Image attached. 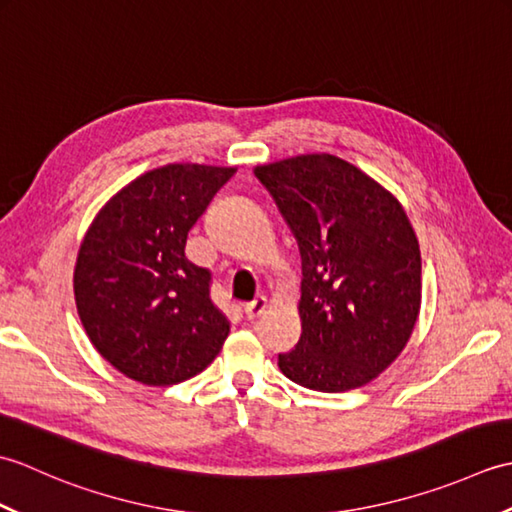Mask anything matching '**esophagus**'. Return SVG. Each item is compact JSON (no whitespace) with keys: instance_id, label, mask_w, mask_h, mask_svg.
I'll return each instance as SVG.
<instances>
[{"instance_id":"34e87169","label":"esophagus","mask_w":512,"mask_h":512,"mask_svg":"<svg viewBox=\"0 0 512 512\" xmlns=\"http://www.w3.org/2000/svg\"><path fill=\"white\" fill-rule=\"evenodd\" d=\"M266 308H268V299L266 297H257V299H253L250 303H246L244 312H246L248 319H257L259 314H264Z\"/></svg>"}]
</instances>
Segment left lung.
<instances>
[{
    "mask_svg": "<svg viewBox=\"0 0 512 512\" xmlns=\"http://www.w3.org/2000/svg\"><path fill=\"white\" fill-rule=\"evenodd\" d=\"M255 176L301 253V339L279 369L325 394L367 385L405 350L420 312V246L405 209L332 154L268 162Z\"/></svg>",
    "mask_w": 512,
    "mask_h": 512,
    "instance_id": "left-lung-1",
    "label": "left lung"
}]
</instances>
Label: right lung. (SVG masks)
<instances>
[{"mask_svg":"<svg viewBox=\"0 0 512 512\" xmlns=\"http://www.w3.org/2000/svg\"><path fill=\"white\" fill-rule=\"evenodd\" d=\"M235 167L173 162L138 176L96 213L74 266L85 334L107 363L151 387L213 363L231 325L211 273L184 255L187 235Z\"/></svg>","mask_w":512,"mask_h":512,"instance_id":"right-lung-1","label":"right lung"}]
</instances>
